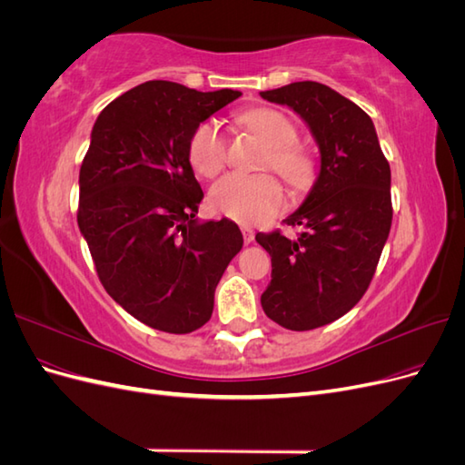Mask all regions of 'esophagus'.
<instances>
[{"mask_svg":"<svg viewBox=\"0 0 465 465\" xmlns=\"http://www.w3.org/2000/svg\"><path fill=\"white\" fill-rule=\"evenodd\" d=\"M241 231H242V234H244V242H246V244H250L252 241H254V231H252V227H248V224H242Z\"/></svg>","mask_w":465,"mask_h":465,"instance_id":"esophagus-1","label":"esophagus"}]
</instances>
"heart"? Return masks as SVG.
Segmentation results:
<instances>
[{
    "mask_svg": "<svg viewBox=\"0 0 465 465\" xmlns=\"http://www.w3.org/2000/svg\"><path fill=\"white\" fill-rule=\"evenodd\" d=\"M248 132L267 147L263 168H272L294 190H302L314 178V163L301 145L299 132L283 112L273 108L250 110L241 116ZM190 163L193 171L211 178L227 163V139L217 120L202 122L190 139ZM209 205L219 215L238 223H258L275 215L283 205V190L272 174H227L209 192Z\"/></svg>",
    "mask_w": 465,
    "mask_h": 465,
    "instance_id": "1",
    "label": "heart"
}]
</instances>
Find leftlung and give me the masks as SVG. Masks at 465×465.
Listing matches in <instances>:
<instances>
[{"instance_id": "obj_1", "label": "left lung", "mask_w": 465, "mask_h": 465, "mask_svg": "<svg viewBox=\"0 0 465 465\" xmlns=\"http://www.w3.org/2000/svg\"><path fill=\"white\" fill-rule=\"evenodd\" d=\"M262 98L287 104L306 122L320 149V173L285 223L299 238L258 232L272 256L262 308L292 331L341 318L367 292L391 227L390 164L371 116L316 81H299Z\"/></svg>"}]
</instances>
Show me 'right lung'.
<instances>
[{"mask_svg": "<svg viewBox=\"0 0 465 465\" xmlns=\"http://www.w3.org/2000/svg\"><path fill=\"white\" fill-rule=\"evenodd\" d=\"M241 94L147 81L93 125L79 171V231L106 292L149 328H202L242 248L236 223L195 217L203 192L188 153L195 128Z\"/></svg>", "mask_w": 465, "mask_h": 465, "instance_id": "add662e5", "label": "right lung"}]
</instances>
